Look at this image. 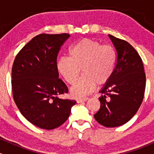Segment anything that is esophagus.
<instances>
[{
  "label": "esophagus",
  "instance_id": "obj_1",
  "mask_svg": "<svg viewBox=\"0 0 154 154\" xmlns=\"http://www.w3.org/2000/svg\"><path fill=\"white\" fill-rule=\"evenodd\" d=\"M88 99V98H81V99H77V103H82V102L86 101Z\"/></svg>",
  "mask_w": 154,
  "mask_h": 154
}]
</instances>
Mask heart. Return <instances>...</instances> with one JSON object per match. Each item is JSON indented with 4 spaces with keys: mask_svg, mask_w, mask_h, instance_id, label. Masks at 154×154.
I'll use <instances>...</instances> for the list:
<instances>
[{
    "mask_svg": "<svg viewBox=\"0 0 154 154\" xmlns=\"http://www.w3.org/2000/svg\"><path fill=\"white\" fill-rule=\"evenodd\" d=\"M70 57L58 59L59 74L69 85H74L80 74L83 75L71 89L74 97L80 98L91 93L96 87L106 84L111 78L116 61L114 48L110 45L92 39H82L69 50Z\"/></svg>",
    "mask_w": 154,
    "mask_h": 154,
    "instance_id": "heart-1",
    "label": "heart"
}]
</instances>
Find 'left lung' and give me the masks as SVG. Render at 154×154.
<instances>
[{
  "instance_id": "8db88e82",
  "label": "left lung",
  "mask_w": 154,
  "mask_h": 154,
  "mask_svg": "<svg viewBox=\"0 0 154 154\" xmlns=\"http://www.w3.org/2000/svg\"><path fill=\"white\" fill-rule=\"evenodd\" d=\"M116 51L111 78L100 91V108L94 115L98 123L115 128L127 123L136 114L143 100L146 74L138 53L125 40L109 35Z\"/></svg>"
}]
</instances>
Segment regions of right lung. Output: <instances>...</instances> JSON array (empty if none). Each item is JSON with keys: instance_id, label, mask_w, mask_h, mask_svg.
Masks as SVG:
<instances>
[{"instance_id": "obj_1", "label": "right lung", "mask_w": 154, "mask_h": 154, "mask_svg": "<svg viewBox=\"0 0 154 154\" xmlns=\"http://www.w3.org/2000/svg\"><path fill=\"white\" fill-rule=\"evenodd\" d=\"M68 33L40 34L16 56L12 66L13 98L21 114L29 122L44 130H53L66 121L75 100L62 99L68 93L59 78L56 63Z\"/></svg>"}]
</instances>
